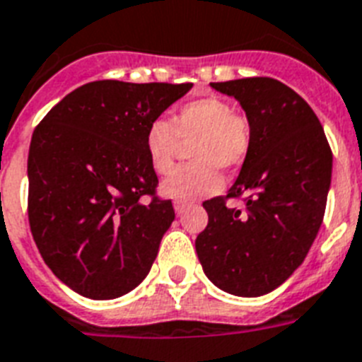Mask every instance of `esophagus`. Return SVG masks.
Segmentation results:
<instances>
[{
  "mask_svg": "<svg viewBox=\"0 0 362 362\" xmlns=\"http://www.w3.org/2000/svg\"><path fill=\"white\" fill-rule=\"evenodd\" d=\"M187 208H189V204H187V202H184V201H175V211H176V216H182V214H184V211H186Z\"/></svg>",
  "mask_w": 362,
  "mask_h": 362,
  "instance_id": "34e87169",
  "label": "esophagus"
}]
</instances>
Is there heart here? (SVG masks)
<instances>
[{
	"label": "heart",
	"instance_id": "1",
	"mask_svg": "<svg viewBox=\"0 0 362 362\" xmlns=\"http://www.w3.org/2000/svg\"><path fill=\"white\" fill-rule=\"evenodd\" d=\"M189 146L187 165L176 167L161 182V193L178 201H195L221 187L219 169H236L251 148V124L227 100L217 96L193 100L173 113L171 122L154 120L145 137L152 169L165 175L173 169L182 143Z\"/></svg>",
	"mask_w": 362,
	"mask_h": 362
}]
</instances>
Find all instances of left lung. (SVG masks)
<instances>
[{"label":"left lung","mask_w":362,"mask_h":362,"mask_svg":"<svg viewBox=\"0 0 362 362\" xmlns=\"http://www.w3.org/2000/svg\"><path fill=\"white\" fill-rule=\"evenodd\" d=\"M210 85L240 102L251 148L227 197L202 202L208 225L195 240L197 257L223 292L258 298L303 264L324 221L333 154L310 105L277 79ZM242 194L245 211L226 206Z\"/></svg>","instance_id":"8db88e82"}]
</instances>
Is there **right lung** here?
Here are the masks:
<instances>
[{
    "mask_svg": "<svg viewBox=\"0 0 362 362\" xmlns=\"http://www.w3.org/2000/svg\"><path fill=\"white\" fill-rule=\"evenodd\" d=\"M191 87L93 81L35 128L29 227L44 262L79 296L120 298L151 272L175 210L156 197L146 130Z\"/></svg>",
    "mask_w": 362,
    "mask_h": 362,
    "instance_id": "obj_1",
    "label": "right lung"
}]
</instances>
